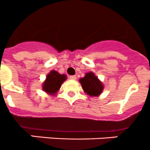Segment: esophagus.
I'll return each instance as SVG.
<instances>
[{
  "mask_svg": "<svg viewBox=\"0 0 150 150\" xmlns=\"http://www.w3.org/2000/svg\"><path fill=\"white\" fill-rule=\"evenodd\" d=\"M69 78H70V79H71V80H76V76L75 75L70 76H69Z\"/></svg>",
  "mask_w": 150,
  "mask_h": 150,
  "instance_id": "34e87169",
  "label": "esophagus"
}]
</instances>
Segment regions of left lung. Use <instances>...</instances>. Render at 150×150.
Returning <instances> with one entry per match:
<instances>
[{
	"label": "left lung",
	"mask_w": 150,
	"mask_h": 150,
	"mask_svg": "<svg viewBox=\"0 0 150 150\" xmlns=\"http://www.w3.org/2000/svg\"><path fill=\"white\" fill-rule=\"evenodd\" d=\"M83 90L90 97H97L103 92L104 86L100 79L95 75L93 72H88L85 76L79 79Z\"/></svg>",
	"instance_id": "8db88e82"
}]
</instances>
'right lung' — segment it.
<instances>
[{
  "label": "right lung",
  "instance_id": "1",
  "mask_svg": "<svg viewBox=\"0 0 150 150\" xmlns=\"http://www.w3.org/2000/svg\"><path fill=\"white\" fill-rule=\"evenodd\" d=\"M67 79L65 74H60L54 70H52L46 76L43 82L42 90L50 96H54L60 90L62 84Z\"/></svg>",
  "mask_w": 150,
  "mask_h": 150
}]
</instances>
